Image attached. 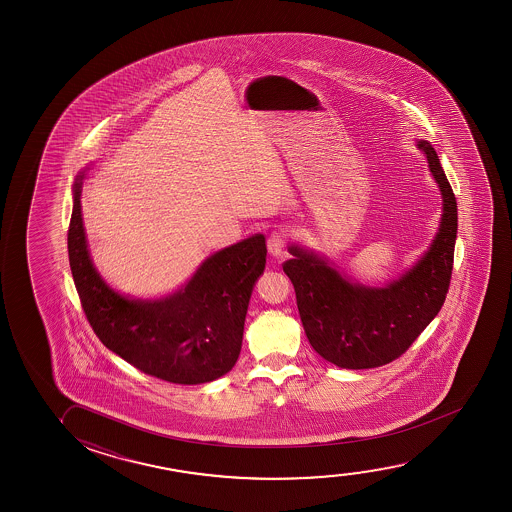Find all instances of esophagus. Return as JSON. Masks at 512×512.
<instances>
[{
    "label": "esophagus",
    "instance_id": "1",
    "mask_svg": "<svg viewBox=\"0 0 512 512\" xmlns=\"http://www.w3.org/2000/svg\"><path fill=\"white\" fill-rule=\"evenodd\" d=\"M288 234L285 231H274L269 239H267V250L271 252L273 257H281L285 253L287 246Z\"/></svg>",
    "mask_w": 512,
    "mask_h": 512
}]
</instances>
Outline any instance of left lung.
Returning a JSON list of instances; mask_svg holds the SVG:
<instances>
[{"label": "left lung", "instance_id": "1", "mask_svg": "<svg viewBox=\"0 0 512 512\" xmlns=\"http://www.w3.org/2000/svg\"><path fill=\"white\" fill-rule=\"evenodd\" d=\"M439 183L442 217L432 245L399 280L385 287L351 283L313 252L292 245L283 264L292 281L309 343L320 357L343 369L390 364L427 329L446 301L455 257L456 197L434 147L418 141Z\"/></svg>", "mask_w": 512, "mask_h": 512}]
</instances>
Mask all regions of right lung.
Masks as SVG:
<instances>
[{
  "instance_id": "1",
  "label": "right lung",
  "mask_w": 512,
  "mask_h": 512,
  "mask_svg": "<svg viewBox=\"0 0 512 512\" xmlns=\"http://www.w3.org/2000/svg\"><path fill=\"white\" fill-rule=\"evenodd\" d=\"M80 173L68 229L71 274L99 341L138 371L176 385H201L231 371L241 351L253 285L266 267V238L255 234L204 260L185 287L155 301L129 299L92 264Z\"/></svg>"
}]
</instances>
